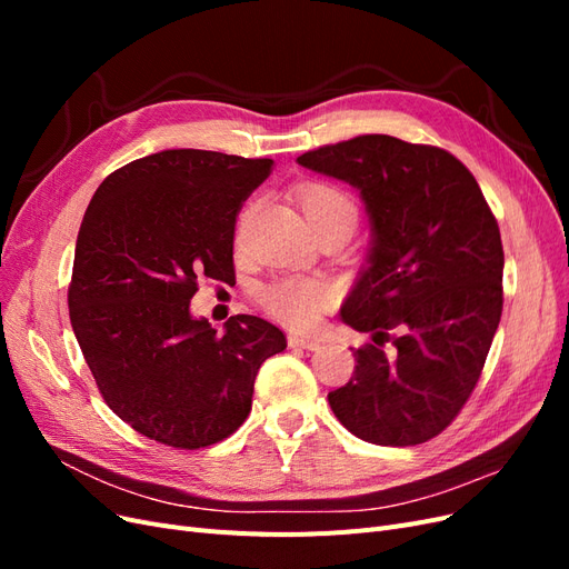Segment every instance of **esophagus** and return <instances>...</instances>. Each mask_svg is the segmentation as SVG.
<instances>
[{"label": "esophagus", "instance_id": "34e87169", "mask_svg": "<svg viewBox=\"0 0 569 569\" xmlns=\"http://www.w3.org/2000/svg\"><path fill=\"white\" fill-rule=\"evenodd\" d=\"M289 347H299L306 351H318L322 347V341L311 339V337H299V335H291L289 337Z\"/></svg>", "mask_w": 569, "mask_h": 569}]
</instances>
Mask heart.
<instances>
[{"mask_svg":"<svg viewBox=\"0 0 569 569\" xmlns=\"http://www.w3.org/2000/svg\"><path fill=\"white\" fill-rule=\"evenodd\" d=\"M301 209L318 230L325 222H349L353 228L358 218V206L347 189L332 182H308L299 189ZM335 289L320 278H297L287 274L268 282L261 289V303L266 311L297 330L313 327L320 316L332 306Z\"/></svg>","mask_w":569,"mask_h":569,"instance_id":"b5f03b06","label":"heart"}]
</instances>
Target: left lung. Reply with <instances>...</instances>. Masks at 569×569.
Wrapping results in <instances>:
<instances>
[{
  "instance_id": "8db88e82",
  "label": "left lung",
  "mask_w": 569,
  "mask_h": 569,
  "mask_svg": "<svg viewBox=\"0 0 569 569\" xmlns=\"http://www.w3.org/2000/svg\"><path fill=\"white\" fill-rule=\"evenodd\" d=\"M353 184L372 247L341 320L370 343L327 393L337 420L377 446H416L449 427L485 368L503 311V244L475 176L453 153L360 134L297 159Z\"/></svg>"
}]
</instances>
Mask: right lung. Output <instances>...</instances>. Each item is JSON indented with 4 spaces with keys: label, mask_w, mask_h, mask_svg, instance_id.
<instances>
[{
    "label": "right lung",
    "mask_w": 569,
    "mask_h": 569,
    "mask_svg": "<svg viewBox=\"0 0 569 569\" xmlns=\"http://www.w3.org/2000/svg\"><path fill=\"white\" fill-rule=\"evenodd\" d=\"M272 159L166 149L99 184L76 242L68 313L99 393L134 432L173 449L228 439L251 410L280 327L192 318L197 280H234V222Z\"/></svg>",
    "instance_id": "right-lung-1"
}]
</instances>
